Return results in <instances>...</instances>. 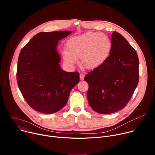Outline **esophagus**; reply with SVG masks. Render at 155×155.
<instances>
[{
	"instance_id": "34e87169",
	"label": "esophagus",
	"mask_w": 155,
	"mask_h": 155,
	"mask_svg": "<svg viewBox=\"0 0 155 155\" xmlns=\"http://www.w3.org/2000/svg\"><path fill=\"white\" fill-rule=\"evenodd\" d=\"M84 77V75L83 74H81V73L80 74V78L81 80H83Z\"/></svg>"
}]
</instances>
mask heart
I'll return each mask as SVG.
<instances>
[{"label":"heart","instance_id":"obj_1","mask_svg":"<svg viewBox=\"0 0 155 155\" xmlns=\"http://www.w3.org/2000/svg\"><path fill=\"white\" fill-rule=\"evenodd\" d=\"M67 51L63 52L64 62L71 67L77 62L87 69H94L103 64L112 50V41L105 34L87 32L69 39L66 43Z\"/></svg>","mask_w":155,"mask_h":155}]
</instances>
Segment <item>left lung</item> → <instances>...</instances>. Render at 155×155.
Returning a JSON list of instances; mask_svg holds the SVG:
<instances>
[{
	"label": "left lung",
	"mask_w": 155,
	"mask_h": 155,
	"mask_svg": "<svg viewBox=\"0 0 155 155\" xmlns=\"http://www.w3.org/2000/svg\"><path fill=\"white\" fill-rule=\"evenodd\" d=\"M112 50L105 62L90 72L84 80L88 83L87 101L95 112L109 114L124 108L139 83V58L126 38L114 31Z\"/></svg>",
	"instance_id": "obj_1"
}]
</instances>
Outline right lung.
<instances>
[{
	"mask_svg": "<svg viewBox=\"0 0 155 155\" xmlns=\"http://www.w3.org/2000/svg\"><path fill=\"white\" fill-rule=\"evenodd\" d=\"M71 33L68 31L39 32L19 53L18 85L26 102L36 111L48 114L59 111L79 82L78 72L61 69L60 56L56 51L58 41Z\"/></svg>",
	"mask_w": 155,
	"mask_h": 155,
	"instance_id": "1",
	"label": "right lung"
}]
</instances>
